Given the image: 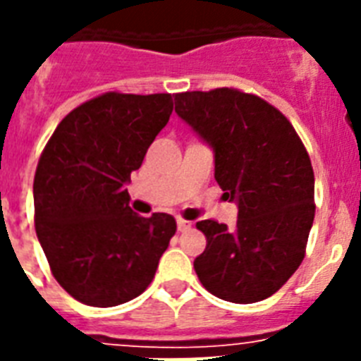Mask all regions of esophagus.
<instances>
[{
  "label": "esophagus",
  "instance_id": "1",
  "mask_svg": "<svg viewBox=\"0 0 361 361\" xmlns=\"http://www.w3.org/2000/svg\"><path fill=\"white\" fill-rule=\"evenodd\" d=\"M192 226V223L191 221H185V219H178V231L180 232H185V231H189V228H191Z\"/></svg>",
  "mask_w": 361,
  "mask_h": 361
}]
</instances>
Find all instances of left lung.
<instances>
[{
	"label": "left lung",
	"instance_id": "obj_1",
	"mask_svg": "<svg viewBox=\"0 0 361 361\" xmlns=\"http://www.w3.org/2000/svg\"><path fill=\"white\" fill-rule=\"evenodd\" d=\"M176 112L214 147L215 180L238 204L234 231L198 221L206 249L195 271L214 296L255 303L279 290L305 257L314 219V174L292 123L234 87L176 93Z\"/></svg>",
	"mask_w": 361,
	"mask_h": 361
}]
</instances>
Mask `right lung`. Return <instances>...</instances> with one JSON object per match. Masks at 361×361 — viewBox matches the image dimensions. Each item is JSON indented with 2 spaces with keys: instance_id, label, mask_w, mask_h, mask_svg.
Segmentation results:
<instances>
[{
  "instance_id": "obj_1",
  "label": "right lung",
  "mask_w": 361,
  "mask_h": 361,
  "mask_svg": "<svg viewBox=\"0 0 361 361\" xmlns=\"http://www.w3.org/2000/svg\"><path fill=\"white\" fill-rule=\"evenodd\" d=\"M172 109L170 93H103L65 116L42 149L33 180L37 238L56 281L78 302L114 307L155 277L176 221L135 214L125 185Z\"/></svg>"
}]
</instances>
